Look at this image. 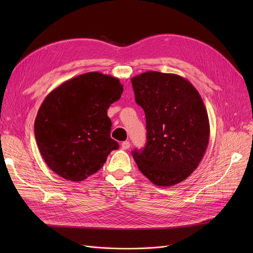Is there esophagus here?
Segmentation results:
<instances>
[{
  "instance_id": "esophagus-1",
  "label": "esophagus",
  "mask_w": 253,
  "mask_h": 253,
  "mask_svg": "<svg viewBox=\"0 0 253 253\" xmlns=\"http://www.w3.org/2000/svg\"><path fill=\"white\" fill-rule=\"evenodd\" d=\"M121 148H122V150H128L130 148V142L129 141H123L121 143Z\"/></svg>"
}]
</instances>
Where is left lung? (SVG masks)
Returning <instances> with one entry per match:
<instances>
[{"mask_svg": "<svg viewBox=\"0 0 253 253\" xmlns=\"http://www.w3.org/2000/svg\"><path fill=\"white\" fill-rule=\"evenodd\" d=\"M131 83L148 132L145 147L132 151L134 161L158 187L179 183L198 167L209 143L202 97L187 79L174 74L145 72Z\"/></svg>", "mask_w": 253, "mask_h": 253, "instance_id": "1", "label": "left lung"}]
</instances>
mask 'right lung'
I'll return each mask as SVG.
<instances>
[{
	"instance_id": "1",
	"label": "right lung",
	"mask_w": 253,
	"mask_h": 253,
	"mask_svg": "<svg viewBox=\"0 0 253 253\" xmlns=\"http://www.w3.org/2000/svg\"><path fill=\"white\" fill-rule=\"evenodd\" d=\"M122 92L119 79L90 72L49 93L36 117L35 136L52 171L64 179L82 181L103 166L119 148L111 137L108 109Z\"/></svg>"
}]
</instances>
